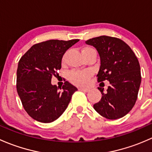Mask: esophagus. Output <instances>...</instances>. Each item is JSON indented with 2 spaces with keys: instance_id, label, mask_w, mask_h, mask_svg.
I'll list each match as a JSON object with an SVG mask.
<instances>
[{
  "instance_id": "1",
  "label": "esophagus",
  "mask_w": 152,
  "mask_h": 152,
  "mask_svg": "<svg viewBox=\"0 0 152 152\" xmlns=\"http://www.w3.org/2000/svg\"><path fill=\"white\" fill-rule=\"evenodd\" d=\"M79 90H81V91H84V92H86V93H87V92L90 91V90L87 88H83V87H80V88H79Z\"/></svg>"
}]
</instances>
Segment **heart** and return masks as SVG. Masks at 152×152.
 Here are the masks:
<instances>
[{"instance_id":"obj_1","label":"heart","mask_w":152,"mask_h":152,"mask_svg":"<svg viewBox=\"0 0 152 152\" xmlns=\"http://www.w3.org/2000/svg\"><path fill=\"white\" fill-rule=\"evenodd\" d=\"M82 53L84 57H86L87 56H90L92 54H97L96 50L94 48L91 46H85L82 48ZM67 52L64 53L63 56L62 58V62L64 63L66 59ZM91 77V73L87 70L85 71H72L69 73V80L73 84L79 86H85L88 84L89 80Z\"/></svg>"}]
</instances>
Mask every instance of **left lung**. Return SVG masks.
<instances>
[{
  "mask_svg": "<svg viewBox=\"0 0 152 152\" xmlns=\"http://www.w3.org/2000/svg\"><path fill=\"white\" fill-rule=\"evenodd\" d=\"M99 52L101 65L98 82L107 80L110 86L93 105L95 110L110 120L121 118L129 113L137 99L141 82L138 59L131 48L119 38L100 36L86 41Z\"/></svg>",
  "mask_w": 152,
  "mask_h": 152,
  "instance_id": "1",
  "label": "left lung"
}]
</instances>
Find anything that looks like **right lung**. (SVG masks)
Instances as JSON below:
<instances>
[{"instance_id": "obj_1", "label": "right lung", "mask_w": 152, "mask_h": 152, "mask_svg": "<svg viewBox=\"0 0 152 152\" xmlns=\"http://www.w3.org/2000/svg\"><path fill=\"white\" fill-rule=\"evenodd\" d=\"M79 39H50L35 44L20 58L17 70V91L24 110L33 119L50 123L65 112L77 88L65 82L62 91L51 85L61 69L64 53ZM62 89V88H61Z\"/></svg>"}]
</instances>
